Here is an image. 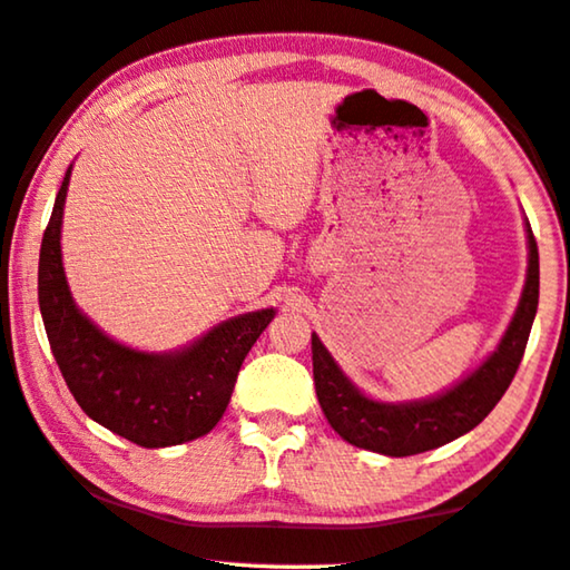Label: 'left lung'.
<instances>
[{"mask_svg":"<svg viewBox=\"0 0 570 570\" xmlns=\"http://www.w3.org/2000/svg\"><path fill=\"white\" fill-rule=\"evenodd\" d=\"M525 226L530 248L528 282L513 322H510L498 352L490 354L485 364L478 366L468 380H462L458 387H452L442 397L410 404H382L366 400L340 372L320 336L312 334L316 397H320L326 420H330L334 432H340V438L356 448L382 452V455L407 458L448 445V442L478 428L493 412L515 377L538 312V244L533 228L530 224Z\"/></svg>","mask_w":570,"mask_h":570,"instance_id":"1","label":"left lung"}]
</instances>
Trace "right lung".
Instances as JSON below:
<instances>
[{
  "label": "right lung",
  "mask_w": 570,
  "mask_h": 570,
  "mask_svg": "<svg viewBox=\"0 0 570 570\" xmlns=\"http://www.w3.org/2000/svg\"><path fill=\"white\" fill-rule=\"evenodd\" d=\"M70 168L40 248V312L62 377L82 412L140 448L204 438L224 417L240 364L274 320V308L236 316L178 354H142L105 336L77 312L60 254Z\"/></svg>",
  "instance_id": "1"
}]
</instances>
